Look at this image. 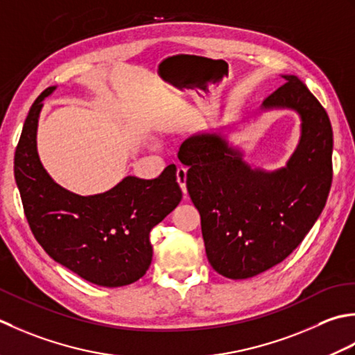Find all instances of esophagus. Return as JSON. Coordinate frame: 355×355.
Segmentation results:
<instances>
[{
  "label": "esophagus",
  "mask_w": 355,
  "mask_h": 355,
  "mask_svg": "<svg viewBox=\"0 0 355 355\" xmlns=\"http://www.w3.org/2000/svg\"><path fill=\"white\" fill-rule=\"evenodd\" d=\"M176 180L180 187V190L184 193V196H187V170L184 167H179L176 170Z\"/></svg>",
  "instance_id": "1"
}]
</instances>
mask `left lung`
Masks as SVG:
<instances>
[{
    "label": "left lung",
    "mask_w": 355,
    "mask_h": 355,
    "mask_svg": "<svg viewBox=\"0 0 355 355\" xmlns=\"http://www.w3.org/2000/svg\"><path fill=\"white\" fill-rule=\"evenodd\" d=\"M263 101L302 116V139L286 168L252 170L220 135L202 133L180 146L187 190L200 214L208 262L228 279H248L299 247L327 204L332 182L328 113L297 76Z\"/></svg>",
    "instance_id": "8db88e82"
}]
</instances>
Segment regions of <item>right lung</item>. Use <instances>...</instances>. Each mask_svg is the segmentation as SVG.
Segmentation results:
<instances>
[{"instance_id":"1","label":"right lung","mask_w":355,"mask_h":355,"mask_svg":"<svg viewBox=\"0 0 355 355\" xmlns=\"http://www.w3.org/2000/svg\"><path fill=\"white\" fill-rule=\"evenodd\" d=\"M36 98L15 150V180L26 219L55 262L87 282L116 288L139 280L153 256L150 231L175 209L182 191L175 164L156 179L128 176L103 194L78 196L55 184L36 153L42 99Z\"/></svg>"}]
</instances>
